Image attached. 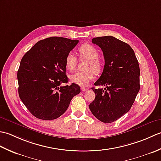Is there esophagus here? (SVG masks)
I'll return each mask as SVG.
<instances>
[{"label": "esophagus", "mask_w": 161, "mask_h": 161, "mask_svg": "<svg viewBox=\"0 0 161 161\" xmlns=\"http://www.w3.org/2000/svg\"><path fill=\"white\" fill-rule=\"evenodd\" d=\"M81 91L84 92V91H86L88 90V88H85V87H81Z\"/></svg>", "instance_id": "1"}]
</instances>
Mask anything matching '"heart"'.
Returning a JSON list of instances; mask_svg holds the SVG:
<instances>
[{
    "label": "heart",
    "instance_id": "obj_1",
    "mask_svg": "<svg viewBox=\"0 0 161 161\" xmlns=\"http://www.w3.org/2000/svg\"><path fill=\"white\" fill-rule=\"evenodd\" d=\"M79 53L83 59H86L88 62L85 66L86 71L77 72L70 76V80L73 83L81 86H86L92 80H94V72L99 73L101 70V64L97 59L99 56L98 50L96 47L89 45L84 44L79 48ZM77 59L73 52L68 53L65 59V66L66 69L73 71L77 66Z\"/></svg>",
    "mask_w": 161,
    "mask_h": 161
}]
</instances>
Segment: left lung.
Here are the masks:
<instances>
[{
  "instance_id": "obj_1",
  "label": "left lung",
  "mask_w": 161,
  "mask_h": 161,
  "mask_svg": "<svg viewBox=\"0 0 161 161\" xmlns=\"http://www.w3.org/2000/svg\"><path fill=\"white\" fill-rule=\"evenodd\" d=\"M102 49L104 67L95 86L92 88L95 100L89 108L95 118L102 122H115L126 114L140 90V68L134 51L129 44L112 36L92 39Z\"/></svg>"
}]
</instances>
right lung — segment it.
I'll use <instances>...</instances> for the list:
<instances>
[{"instance_id":"1","label":"right lung","mask_w":161,"mask_h":161,"mask_svg":"<svg viewBox=\"0 0 161 161\" xmlns=\"http://www.w3.org/2000/svg\"><path fill=\"white\" fill-rule=\"evenodd\" d=\"M78 40L52 36L35 44L23 57L17 73L19 97L35 117L57 119L80 93L78 85L66 84L65 59Z\"/></svg>"}]
</instances>
